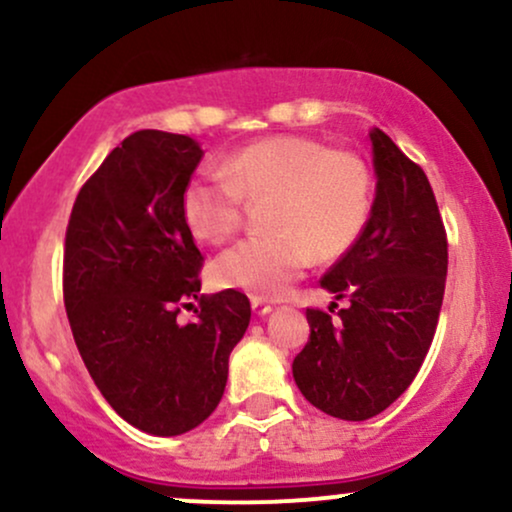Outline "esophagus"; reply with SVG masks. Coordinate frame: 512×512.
<instances>
[{
  "mask_svg": "<svg viewBox=\"0 0 512 512\" xmlns=\"http://www.w3.org/2000/svg\"><path fill=\"white\" fill-rule=\"evenodd\" d=\"M250 305H252V313H255V315H269V313H272V305L260 301V298H252Z\"/></svg>",
  "mask_w": 512,
  "mask_h": 512,
  "instance_id": "34e87169",
  "label": "esophagus"
}]
</instances>
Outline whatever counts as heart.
I'll use <instances>...</instances> for the list:
<instances>
[{"mask_svg": "<svg viewBox=\"0 0 512 512\" xmlns=\"http://www.w3.org/2000/svg\"><path fill=\"white\" fill-rule=\"evenodd\" d=\"M223 175H199L182 192V219L202 243L219 245L243 223L245 202L267 199L269 233L240 240L211 267L221 289L279 298L308 264L342 257L366 228L373 180L356 154L320 139L276 134L233 151Z\"/></svg>", "mask_w": 512, "mask_h": 512, "instance_id": "1", "label": "heart"}]
</instances>
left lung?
Instances as JSON below:
<instances>
[{"mask_svg":"<svg viewBox=\"0 0 512 512\" xmlns=\"http://www.w3.org/2000/svg\"><path fill=\"white\" fill-rule=\"evenodd\" d=\"M378 175L370 219L342 260L320 279L349 298L330 313L308 308L310 339L293 358V380L313 407L366 421L411 385L431 349L448 274V236L419 163L383 129H370Z\"/></svg>","mask_w":512,"mask_h":512,"instance_id":"1","label":"left lung"}]
</instances>
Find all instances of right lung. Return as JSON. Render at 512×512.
I'll return each mask as SVG.
<instances>
[{
	"mask_svg": "<svg viewBox=\"0 0 512 512\" xmlns=\"http://www.w3.org/2000/svg\"><path fill=\"white\" fill-rule=\"evenodd\" d=\"M202 156L185 134H129L84 182L64 236L76 349L110 407L151 436H180L216 409L250 325L245 293L199 296L204 257L182 192ZM192 302L196 320L182 326L179 310Z\"/></svg>",
	"mask_w": 512,
	"mask_h": 512,
	"instance_id": "right-lung-1",
	"label": "right lung"
}]
</instances>
